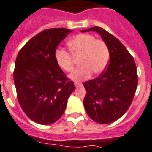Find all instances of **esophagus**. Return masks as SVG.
I'll list each match as a JSON object with an SVG mask.
<instances>
[{"mask_svg":"<svg viewBox=\"0 0 152 152\" xmlns=\"http://www.w3.org/2000/svg\"><path fill=\"white\" fill-rule=\"evenodd\" d=\"M74 85L76 87H79V86H81L82 84H81L80 83H79V82H74Z\"/></svg>","mask_w":152,"mask_h":152,"instance_id":"esophagus-1","label":"esophagus"}]
</instances>
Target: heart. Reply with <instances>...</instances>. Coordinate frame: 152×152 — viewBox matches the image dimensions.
I'll list each match as a JSON object with an SVG mask.
<instances>
[{"instance_id": "heart-1", "label": "heart", "mask_w": 152, "mask_h": 152, "mask_svg": "<svg viewBox=\"0 0 152 152\" xmlns=\"http://www.w3.org/2000/svg\"><path fill=\"white\" fill-rule=\"evenodd\" d=\"M68 48L73 57L80 56L81 65L70 76L74 80L86 79L91 75L99 74L104 70L108 64L110 52L106 44L101 39L88 34H80L68 42ZM57 64L64 71L70 73L74 69L73 59L69 52L57 49L55 52Z\"/></svg>"}]
</instances>
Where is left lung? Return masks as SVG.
<instances>
[{
	"label": "left lung",
	"mask_w": 152,
	"mask_h": 152,
	"mask_svg": "<svg viewBox=\"0 0 152 152\" xmlns=\"http://www.w3.org/2000/svg\"><path fill=\"white\" fill-rule=\"evenodd\" d=\"M95 31L108 47L110 60L100 76L84 83V106L89 117L99 124H109L121 117L131 104L138 84L134 58L113 34L100 27L82 32Z\"/></svg>",
	"instance_id": "obj_1"
}]
</instances>
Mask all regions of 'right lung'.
I'll return each instance as SVG.
<instances>
[{
	"instance_id": "1",
	"label": "right lung",
	"mask_w": 152,
	"mask_h": 152,
	"mask_svg": "<svg viewBox=\"0 0 152 152\" xmlns=\"http://www.w3.org/2000/svg\"><path fill=\"white\" fill-rule=\"evenodd\" d=\"M71 31L64 28L44 30L17 55L13 72L17 98L26 115L38 124L58 121L75 89L55 58L57 46Z\"/></svg>"
}]
</instances>
